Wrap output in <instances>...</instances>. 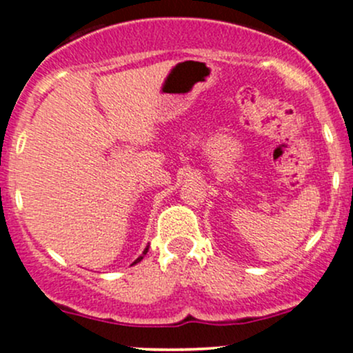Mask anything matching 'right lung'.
Here are the masks:
<instances>
[{
    "label": "right lung",
    "mask_w": 353,
    "mask_h": 353,
    "mask_svg": "<svg viewBox=\"0 0 353 353\" xmlns=\"http://www.w3.org/2000/svg\"><path fill=\"white\" fill-rule=\"evenodd\" d=\"M145 252H148V249H145V250H144V254H145ZM141 261H143V255H141V257H139V259H137V261L134 262V264H137V262H141Z\"/></svg>",
    "instance_id": "right-lung-1"
}]
</instances>
